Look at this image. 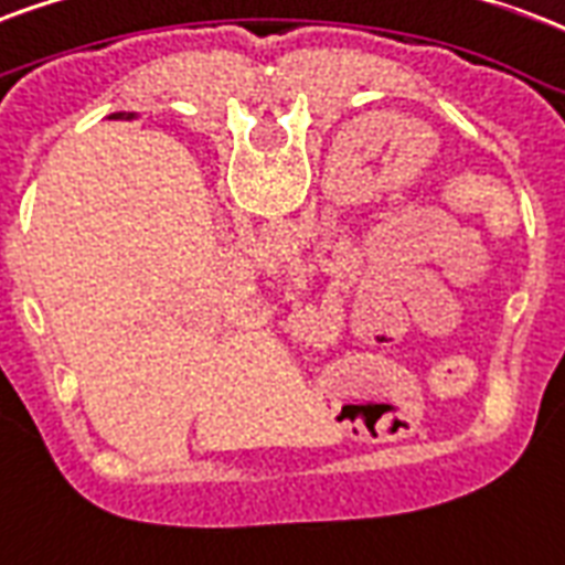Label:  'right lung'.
<instances>
[{
	"mask_svg": "<svg viewBox=\"0 0 565 565\" xmlns=\"http://www.w3.org/2000/svg\"><path fill=\"white\" fill-rule=\"evenodd\" d=\"M116 116H122V119H134V113H116Z\"/></svg>",
	"mask_w": 565,
	"mask_h": 565,
	"instance_id": "1",
	"label": "right lung"
}]
</instances>
